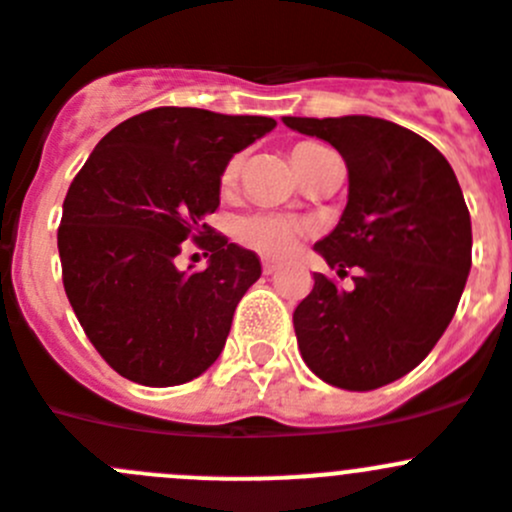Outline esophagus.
<instances>
[{"mask_svg":"<svg viewBox=\"0 0 512 512\" xmlns=\"http://www.w3.org/2000/svg\"><path fill=\"white\" fill-rule=\"evenodd\" d=\"M261 269H264V274H266V276H271V274H274L276 269H279V266H276L274 261H264V264H261Z\"/></svg>","mask_w":512,"mask_h":512,"instance_id":"34e87169","label":"esophagus"}]
</instances>
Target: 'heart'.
Segmentation results:
<instances>
[{
    "label": "heart",
    "mask_w": 512,
    "mask_h": 512,
    "mask_svg": "<svg viewBox=\"0 0 512 512\" xmlns=\"http://www.w3.org/2000/svg\"><path fill=\"white\" fill-rule=\"evenodd\" d=\"M320 144L302 142L292 149V162L297 167V172L302 175V170L307 167L309 157L314 152H320ZM241 172V157H233L231 162L225 164L223 170V185H233ZM307 225L297 218H289V215L281 213H253L243 215L241 220L233 228V236L248 251L259 253V256H266V259H284L297 246L299 236L304 233Z\"/></svg>",
    "instance_id": "obj_1"
}]
</instances>
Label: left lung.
Returning a JSON list of instances; mask_svg holds the SVG:
<instances>
[{
  "label": "left lung",
  "instance_id": "1",
  "mask_svg": "<svg viewBox=\"0 0 512 512\" xmlns=\"http://www.w3.org/2000/svg\"><path fill=\"white\" fill-rule=\"evenodd\" d=\"M348 164V205L314 251L353 276L350 292L314 274L294 309L304 363L322 381L373 391L414 370L452 322L472 266V223L457 175L434 144L375 116L304 119Z\"/></svg>",
  "mask_w": 512,
  "mask_h": 512
}]
</instances>
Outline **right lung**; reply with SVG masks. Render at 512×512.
<instances>
[{
  "label": "right lung",
  "instance_id": "obj_1",
  "mask_svg": "<svg viewBox=\"0 0 512 512\" xmlns=\"http://www.w3.org/2000/svg\"><path fill=\"white\" fill-rule=\"evenodd\" d=\"M274 126L162 106L114 126L70 182L58 228L65 294L93 348L129 381L180 386L223 353L261 261L205 218L220 205L225 164ZM187 237L211 251L198 275L174 266Z\"/></svg>",
  "mask_w": 512,
  "mask_h": 512
}]
</instances>
